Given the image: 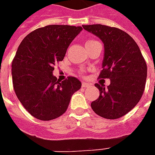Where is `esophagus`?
<instances>
[{
    "mask_svg": "<svg viewBox=\"0 0 155 155\" xmlns=\"http://www.w3.org/2000/svg\"><path fill=\"white\" fill-rule=\"evenodd\" d=\"M89 86H90V84H87V83H85V82H83V83H82V87L88 88Z\"/></svg>",
    "mask_w": 155,
    "mask_h": 155,
    "instance_id": "34e87169",
    "label": "esophagus"
}]
</instances>
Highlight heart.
<instances>
[{
	"label": "heart",
	"mask_w": 155,
	"mask_h": 155,
	"mask_svg": "<svg viewBox=\"0 0 155 155\" xmlns=\"http://www.w3.org/2000/svg\"><path fill=\"white\" fill-rule=\"evenodd\" d=\"M93 42H94V41H88L86 43H85V45H90L91 44V43H93Z\"/></svg>",
	"instance_id": "b5f03b06"
}]
</instances>
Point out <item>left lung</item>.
I'll use <instances>...</instances> for the list:
<instances>
[{"mask_svg": "<svg viewBox=\"0 0 155 155\" xmlns=\"http://www.w3.org/2000/svg\"><path fill=\"white\" fill-rule=\"evenodd\" d=\"M104 44L102 71L99 78L110 80L107 88L95 84L100 96L91 103L98 115L115 120L130 112L140 101L145 87L146 62L134 39L120 29L107 25H83Z\"/></svg>", "mask_w": 155, "mask_h": 155, "instance_id": "obj_1", "label": "left lung"}]
</instances>
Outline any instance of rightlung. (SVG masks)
Masks as SVG:
<instances>
[{"instance_id": "1", "label": "right lung", "mask_w": 155, "mask_h": 155, "mask_svg": "<svg viewBox=\"0 0 155 155\" xmlns=\"http://www.w3.org/2000/svg\"><path fill=\"white\" fill-rule=\"evenodd\" d=\"M81 26L50 25L36 29L23 39L12 64L13 87L20 102L32 116L51 120L64 114L71 96L81 87L77 78L63 81L53 75Z\"/></svg>"}]
</instances>
